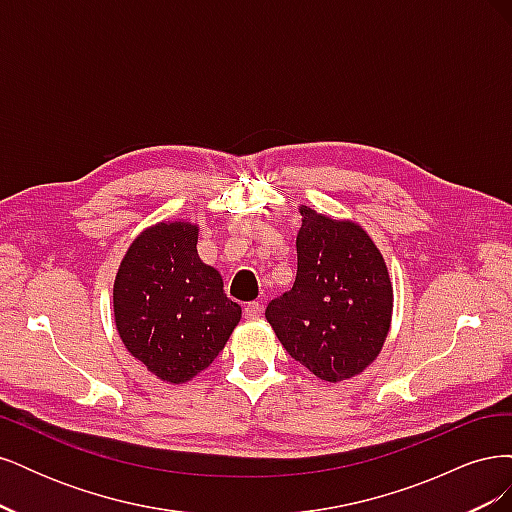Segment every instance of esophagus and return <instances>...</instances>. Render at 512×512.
I'll use <instances>...</instances> for the list:
<instances>
[{"label":"esophagus","instance_id":"34e87169","mask_svg":"<svg viewBox=\"0 0 512 512\" xmlns=\"http://www.w3.org/2000/svg\"><path fill=\"white\" fill-rule=\"evenodd\" d=\"M243 314H245V318H247V320H254V318H258V316L262 314V303H260V301L247 303V305L243 307Z\"/></svg>","mask_w":512,"mask_h":512}]
</instances>
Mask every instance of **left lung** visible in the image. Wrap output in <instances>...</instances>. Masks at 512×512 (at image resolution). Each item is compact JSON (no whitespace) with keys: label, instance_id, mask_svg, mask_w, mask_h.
Wrapping results in <instances>:
<instances>
[{"label":"left lung","instance_id":"left-lung-1","mask_svg":"<svg viewBox=\"0 0 512 512\" xmlns=\"http://www.w3.org/2000/svg\"><path fill=\"white\" fill-rule=\"evenodd\" d=\"M297 277L265 316L294 361L339 382L376 359L391 327L393 288L378 247L352 222L301 207Z\"/></svg>","mask_w":512,"mask_h":512}]
</instances>
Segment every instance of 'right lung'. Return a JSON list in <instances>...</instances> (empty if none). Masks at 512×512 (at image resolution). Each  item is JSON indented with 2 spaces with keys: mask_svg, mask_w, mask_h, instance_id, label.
I'll return each instance as SVG.
<instances>
[{
  "mask_svg": "<svg viewBox=\"0 0 512 512\" xmlns=\"http://www.w3.org/2000/svg\"><path fill=\"white\" fill-rule=\"evenodd\" d=\"M198 228L156 224L130 245L115 280L121 342L166 382H188L213 363L241 318L222 275L200 262Z\"/></svg>",
  "mask_w": 512,
  "mask_h": 512,
  "instance_id": "obj_1",
  "label": "right lung"
}]
</instances>
